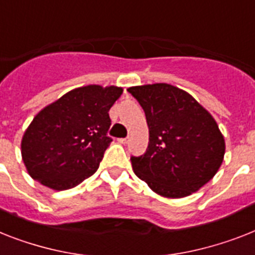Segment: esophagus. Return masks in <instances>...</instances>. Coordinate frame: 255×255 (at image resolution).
Masks as SVG:
<instances>
[{"instance_id": "obj_1", "label": "esophagus", "mask_w": 255, "mask_h": 255, "mask_svg": "<svg viewBox=\"0 0 255 255\" xmlns=\"http://www.w3.org/2000/svg\"><path fill=\"white\" fill-rule=\"evenodd\" d=\"M128 140H129V137H121V138H118V141L121 142V144H127Z\"/></svg>"}]
</instances>
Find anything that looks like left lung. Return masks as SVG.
<instances>
[{"instance_id":"8db88e82","label":"left lung","mask_w":255,"mask_h":255,"mask_svg":"<svg viewBox=\"0 0 255 255\" xmlns=\"http://www.w3.org/2000/svg\"><path fill=\"white\" fill-rule=\"evenodd\" d=\"M145 113L149 144L131 157L134 174L165 198L198 191L224 160L225 141L212 115L187 92L169 84L132 86Z\"/></svg>"}]
</instances>
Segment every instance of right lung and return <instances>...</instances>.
Listing matches in <instances>:
<instances>
[{
	"label": "right lung",
	"mask_w": 255,
	"mask_h": 255,
	"mask_svg": "<svg viewBox=\"0 0 255 255\" xmlns=\"http://www.w3.org/2000/svg\"><path fill=\"white\" fill-rule=\"evenodd\" d=\"M123 93L118 86L73 89L39 111L22 137V160L35 181L68 190L93 175L113 138L109 111Z\"/></svg>",
	"instance_id": "right-lung-1"
}]
</instances>
